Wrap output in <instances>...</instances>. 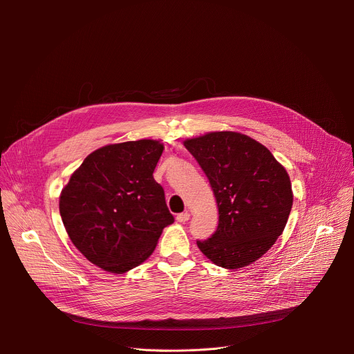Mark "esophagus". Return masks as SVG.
Returning a JSON list of instances; mask_svg holds the SVG:
<instances>
[{"mask_svg":"<svg viewBox=\"0 0 354 354\" xmlns=\"http://www.w3.org/2000/svg\"><path fill=\"white\" fill-rule=\"evenodd\" d=\"M189 214L188 212H183V214H178L176 215V221L178 222H180V224H185V222H187V221H189Z\"/></svg>","mask_w":354,"mask_h":354,"instance_id":"esophagus-1","label":"esophagus"}]
</instances>
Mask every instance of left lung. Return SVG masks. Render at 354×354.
<instances>
[{
    "label": "left lung",
    "mask_w": 354,
    "mask_h": 354,
    "mask_svg": "<svg viewBox=\"0 0 354 354\" xmlns=\"http://www.w3.org/2000/svg\"><path fill=\"white\" fill-rule=\"evenodd\" d=\"M214 191L219 224L198 248L222 268L261 258L286 228L292 189L286 167L268 149L238 132H209L183 140Z\"/></svg>",
    "instance_id": "obj_1"
}]
</instances>
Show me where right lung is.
<instances>
[{"instance_id": "right-lung-1", "label": "right lung", "mask_w": 354, "mask_h": 354, "mask_svg": "<svg viewBox=\"0 0 354 354\" xmlns=\"http://www.w3.org/2000/svg\"><path fill=\"white\" fill-rule=\"evenodd\" d=\"M163 143L152 139L106 145L70 176L59 208L71 243L99 268L123 274L155 251L174 216L153 179Z\"/></svg>"}]
</instances>
